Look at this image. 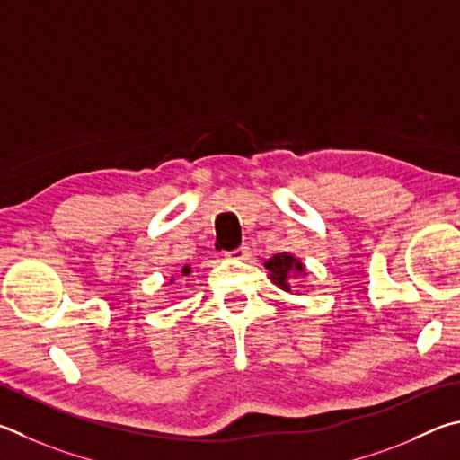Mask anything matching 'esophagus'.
<instances>
[{
  "label": "esophagus",
  "mask_w": 460,
  "mask_h": 460,
  "mask_svg": "<svg viewBox=\"0 0 460 460\" xmlns=\"http://www.w3.org/2000/svg\"><path fill=\"white\" fill-rule=\"evenodd\" d=\"M226 256H230V259H246V256H248V246L246 244L238 246V248H234V251L228 252Z\"/></svg>",
  "instance_id": "34e87169"
}]
</instances>
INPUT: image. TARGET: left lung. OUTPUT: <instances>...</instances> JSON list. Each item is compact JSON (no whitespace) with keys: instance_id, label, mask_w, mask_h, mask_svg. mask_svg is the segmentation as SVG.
Listing matches in <instances>:
<instances>
[{"instance_id":"8db88e82","label":"left lung","mask_w":460,"mask_h":460,"mask_svg":"<svg viewBox=\"0 0 460 460\" xmlns=\"http://www.w3.org/2000/svg\"><path fill=\"white\" fill-rule=\"evenodd\" d=\"M264 267L270 270V279L277 280V285L280 288H285V291H288L287 277L291 275L293 270L303 272V264L296 261V259H293L291 254H275L270 261H267V264H264Z\"/></svg>"}]
</instances>
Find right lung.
Wrapping results in <instances>:
<instances>
[{"label": "right lung", "mask_w": 460, "mask_h": 460, "mask_svg": "<svg viewBox=\"0 0 460 460\" xmlns=\"http://www.w3.org/2000/svg\"><path fill=\"white\" fill-rule=\"evenodd\" d=\"M181 272H183V275H190V267H185Z\"/></svg>", "instance_id": "add662e5"}]
</instances>
